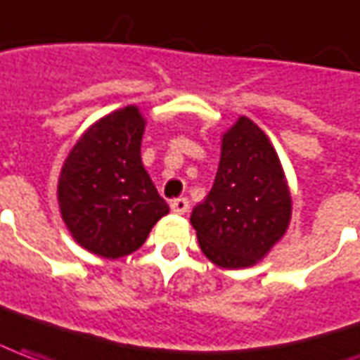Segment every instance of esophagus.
Instances as JSON below:
<instances>
[{
  "instance_id": "34e87169",
  "label": "esophagus",
  "mask_w": 360,
  "mask_h": 360,
  "mask_svg": "<svg viewBox=\"0 0 360 360\" xmlns=\"http://www.w3.org/2000/svg\"><path fill=\"white\" fill-rule=\"evenodd\" d=\"M171 211L175 212V214H185V212L189 211V200L185 199V197L171 200Z\"/></svg>"
}]
</instances>
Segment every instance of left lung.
Returning <instances> with one entry per match:
<instances>
[{
    "instance_id": "8db88e82",
    "label": "left lung",
    "mask_w": 360,
    "mask_h": 360,
    "mask_svg": "<svg viewBox=\"0 0 360 360\" xmlns=\"http://www.w3.org/2000/svg\"><path fill=\"white\" fill-rule=\"evenodd\" d=\"M292 222V193L278 151L240 116L221 136L211 193L191 212L202 254L222 270H246L272 252Z\"/></svg>"
}]
</instances>
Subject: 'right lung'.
<instances>
[{"label": "right lung", "mask_w": 360, "mask_h": 360, "mask_svg": "<svg viewBox=\"0 0 360 360\" xmlns=\"http://www.w3.org/2000/svg\"><path fill=\"white\" fill-rule=\"evenodd\" d=\"M146 124L136 104L110 112L86 128L60 167V217L78 246L100 258L136 252L169 212L141 163Z\"/></svg>", "instance_id": "right-lung-1"}]
</instances>
